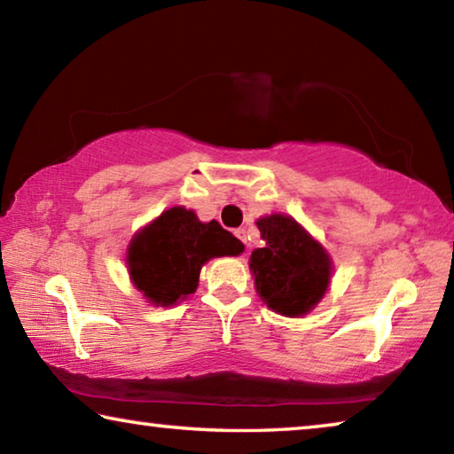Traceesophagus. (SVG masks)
<instances>
[{"instance_id": "esophagus-1", "label": "esophagus", "mask_w": 454, "mask_h": 454, "mask_svg": "<svg viewBox=\"0 0 454 454\" xmlns=\"http://www.w3.org/2000/svg\"><path fill=\"white\" fill-rule=\"evenodd\" d=\"M234 234H236V239H239V240L244 244V253H247V250H248V244H247V230L239 228V230H234Z\"/></svg>"}]
</instances>
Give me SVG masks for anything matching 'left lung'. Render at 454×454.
<instances>
[{
  "label": "left lung",
  "instance_id": "8db88e82",
  "mask_svg": "<svg viewBox=\"0 0 454 454\" xmlns=\"http://www.w3.org/2000/svg\"><path fill=\"white\" fill-rule=\"evenodd\" d=\"M264 248L250 254L256 293L266 307L285 317H301L319 303L331 278V258L291 215L256 220Z\"/></svg>",
  "mask_w": 454,
  "mask_h": 454
}]
</instances>
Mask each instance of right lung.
<instances>
[{"label":"right lung","instance_id":"add662e5","mask_svg":"<svg viewBox=\"0 0 454 454\" xmlns=\"http://www.w3.org/2000/svg\"><path fill=\"white\" fill-rule=\"evenodd\" d=\"M244 244L218 222H200L176 206L133 236L127 250L129 275L151 305L169 307L196 293L200 270L214 256H236Z\"/></svg>","mask_w":454,"mask_h":454}]
</instances>
